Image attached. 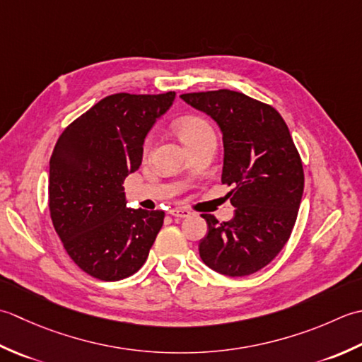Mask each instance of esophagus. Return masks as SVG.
Returning a JSON list of instances; mask_svg holds the SVG:
<instances>
[{
    "mask_svg": "<svg viewBox=\"0 0 362 362\" xmlns=\"http://www.w3.org/2000/svg\"><path fill=\"white\" fill-rule=\"evenodd\" d=\"M168 214L173 217H180V218H186V217H190V211L184 209V208H173L168 211Z\"/></svg>",
    "mask_w": 362,
    "mask_h": 362,
    "instance_id": "34e87169",
    "label": "esophagus"
}]
</instances>
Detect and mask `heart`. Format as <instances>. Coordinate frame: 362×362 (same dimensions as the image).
Listing matches in <instances>:
<instances>
[{
  "label": "heart",
  "instance_id": "b5f03b06",
  "mask_svg": "<svg viewBox=\"0 0 362 362\" xmlns=\"http://www.w3.org/2000/svg\"><path fill=\"white\" fill-rule=\"evenodd\" d=\"M175 129H176V134L180 136V139L187 146L195 144L197 140L214 136L211 124L206 120L200 119V117H184V119H181L178 123H176ZM148 146H150V140H146L145 150H148Z\"/></svg>",
  "mask_w": 362,
  "mask_h": 362
}]
</instances>
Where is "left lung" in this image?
Here are the masks:
<instances>
[{
    "instance_id": "left-lung-1",
    "label": "left lung",
    "mask_w": 362,
    "mask_h": 362,
    "mask_svg": "<svg viewBox=\"0 0 362 362\" xmlns=\"http://www.w3.org/2000/svg\"><path fill=\"white\" fill-rule=\"evenodd\" d=\"M181 98L218 124L223 136L222 182L235 208L230 222L204 214L198 243L203 262L226 276H247L281 252L297 220L303 165L283 117L240 92L184 93Z\"/></svg>"
}]
</instances>
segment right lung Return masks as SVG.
I'll return each mask as SVG.
<instances>
[{
  "label": "right lung",
  "mask_w": 362,
  "mask_h": 362,
  "mask_svg": "<svg viewBox=\"0 0 362 362\" xmlns=\"http://www.w3.org/2000/svg\"><path fill=\"white\" fill-rule=\"evenodd\" d=\"M176 97L115 93L64 129L49 159V212L81 270L119 281L142 267L164 211L127 208L123 181L142 164L148 131Z\"/></svg>",
  "instance_id": "add662e5"
}]
</instances>
